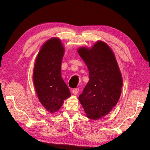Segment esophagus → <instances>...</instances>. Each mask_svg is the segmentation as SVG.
<instances>
[{
    "label": "esophagus",
    "mask_w": 150,
    "mask_h": 150,
    "mask_svg": "<svg viewBox=\"0 0 150 150\" xmlns=\"http://www.w3.org/2000/svg\"><path fill=\"white\" fill-rule=\"evenodd\" d=\"M72 93H73V94L75 95L78 94L79 93V89H78V88L73 89V90H72Z\"/></svg>",
    "instance_id": "1"
}]
</instances>
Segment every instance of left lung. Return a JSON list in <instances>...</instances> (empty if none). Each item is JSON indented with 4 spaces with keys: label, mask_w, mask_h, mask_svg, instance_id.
I'll list each match as a JSON object with an SVG mask.
<instances>
[{
    "label": "left lung",
    "mask_w": 150,
    "mask_h": 150,
    "mask_svg": "<svg viewBox=\"0 0 150 150\" xmlns=\"http://www.w3.org/2000/svg\"><path fill=\"white\" fill-rule=\"evenodd\" d=\"M87 66L89 81L79 100L88 117L98 120L106 116L118 101L122 79L115 56L110 47L99 41L91 49L78 50Z\"/></svg>",
    "instance_id": "8db88e82"
}]
</instances>
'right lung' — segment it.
Masks as SVG:
<instances>
[{
	"label": "right lung",
	"instance_id": "obj_1",
	"mask_svg": "<svg viewBox=\"0 0 150 150\" xmlns=\"http://www.w3.org/2000/svg\"><path fill=\"white\" fill-rule=\"evenodd\" d=\"M64 47L57 38L48 40L38 55L33 72V81L39 101L46 110L58 111L64 100L71 96L61 78V62Z\"/></svg>",
	"mask_w": 150,
	"mask_h": 150
}]
</instances>
